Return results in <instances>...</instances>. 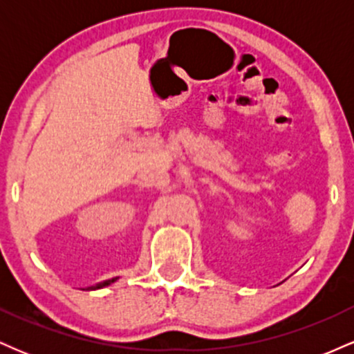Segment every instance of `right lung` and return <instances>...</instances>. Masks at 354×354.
Wrapping results in <instances>:
<instances>
[{"label":"right lung","instance_id":"right-lung-1","mask_svg":"<svg viewBox=\"0 0 354 354\" xmlns=\"http://www.w3.org/2000/svg\"><path fill=\"white\" fill-rule=\"evenodd\" d=\"M118 278H113V279H106V281H101V283H98L96 284V286H91V288H88V290H100V288H104V286H109V284L111 283H115Z\"/></svg>","mask_w":354,"mask_h":354}]
</instances>
